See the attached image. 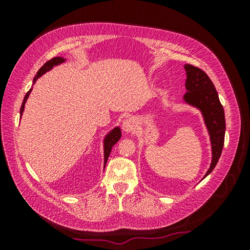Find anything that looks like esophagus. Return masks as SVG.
<instances>
[{"label": "esophagus", "instance_id": "34e87169", "mask_svg": "<svg viewBox=\"0 0 250 250\" xmlns=\"http://www.w3.org/2000/svg\"><path fill=\"white\" fill-rule=\"evenodd\" d=\"M122 127L125 132L132 133L135 131L136 127H138V123H136V121L133 117H128V118H126L124 122H123Z\"/></svg>", "mask_w": 250, "mask_h": 250}]
</instances>
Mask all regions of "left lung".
<instances>
[{"label": "left lung", "mask_w": 250, "mask_h": 250, "mask_svg": "<svg viewBox=\"0 0 250 250\" xmlns=\"http://www.w3.org/2000/svg\"><path fill=\"white\" fill-rule=\"evenodd\" d=\"M187 71L186 88L187 93L184 94V101L193 107H197L203 112L205 123L210 135L211 142V164L206 175L215 168L220 159L222 150L224 146L225 135V116L223 105L221 104L216 88L208 75L200 68L192 64L184 66Z\"/></svg>", "instance_id": "8db88e82"}]
</instances>
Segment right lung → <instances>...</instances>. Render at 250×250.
Returning <instances> with one entry per match:
<instances>
[{"mask_svg":"<svg viewBox=\"0 0 250 250\" xmlns=\"http://www.w3.org/2000/svg\"><path fill=\"white\" fill-rule=\"evenodd\" d=\"M63 61H64V59H63V58H61V57H56V58H53V59H51V60L47 61V62L44 63L43 67H41V69L37 71V74L35 75V77H34V80H33V83H35V82L37 81V78L42 76L44 73H46V71H49L53 66H57V64L62 63ZM30 91H32V88H30V90L27 92L26 95H25V98H23L21 108H20V115H22L23 108H25L26 100L29 97ZM121 136H122L121 128L116 127V128L112 129V131L109 133V134L104 138V166H105V163H107V160H108L109 155H110V151H111L112 146H114L116 143L119 141Z\"/></svg>","mask_w":250,"mask_h":250,"instance_id":"right-lung-1","label":"right lung"}]
</instances>
